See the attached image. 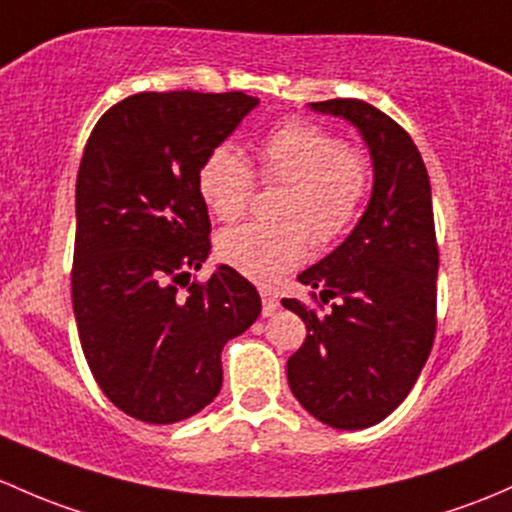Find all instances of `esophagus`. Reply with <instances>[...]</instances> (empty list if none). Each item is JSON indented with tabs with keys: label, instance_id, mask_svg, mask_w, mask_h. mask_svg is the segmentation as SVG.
<instances>
[{
	"label": "esophagus",
	"instance_id": "esophagus-1",
	"mask_svg": "<svg viewBox=\"0 0 512 512\" xmlns=\"http://www.w3.org/2000/svg\"><path fill=\"white\" fill-rule=\"evenodd\" d=\"M260 297H262V316H272L274 311L279 309V299H277V294L270 292V289H262Z\"/></svg>",
	"mask_w": 512,
	"mask_h": 512
}]
</instances>
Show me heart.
Wrapping results in <instances>:
<instances>
[{
    "label": "heart",
    "mask_w": 512,
    "mask_h": 512,
    "mask_svg": "<svg viewBox=\"0 0 512 512\" xmlns=\"http://www.w3.org/2000/svg\"><path fill=\"white\" fill-rule=\"evenodd\" d=\"M257 164L265 184L289 188L279 206V218L287 223L223 230L215 252L242 277L272 284L306 260L309 233L316 245H333L358 223L373 191V164L328 129L301 120L265 134ZM255 186L250 161L233 144L213 147L198 169V191L220 220L240 218Z\"/></svg>",
    "instance_id": "b5f03b06"
}]
</instances>
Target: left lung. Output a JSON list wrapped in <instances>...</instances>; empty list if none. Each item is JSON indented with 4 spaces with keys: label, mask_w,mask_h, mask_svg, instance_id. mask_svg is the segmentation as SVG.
<instances>
[{
    "label": "left lung",
    "mask_w": 512,
    "mask_h": 512,
    "mask_svg": "<svg viewBox=\"0 0 512 512\" xmlns=\"http://www.w3.org/2000/svg\"><path fill=\"white\" fill-rule=\"evenodd\" d=\"M363 134L373 196L343 245L299 274L319 309L282 299L306 338L287 360L294 397L319 422L365 429L410 395L437 333L439 247L432 186L410 134L363 100L311 102ZM334 301L331 302L330 299ZM324 303L332 309L321 315Z\"/></svg>",
    "instance_id": "1"
}]
</instances>
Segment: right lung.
Returning a JSON list of instances; mask_svg holds the SVG:
<instances>
[{"mask_svg": "<svg viewBox=\"0 0 512 512\" xmlns=\"http://www.w3.org/2000/svg\"><path fill=\"white\" fill-rule=\"evenodd\" d=\"M257 98L238 93H137L90 132L75 181L73 314L107 400L147 424H174L211 405L220 353L257 321V289L211 252L198 169Z\"/></svg>", "mask_w": 512, "mask_h": 512, "instance_id": "1", "label": "right lung"}]
</instances>
